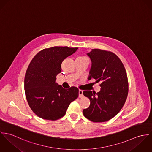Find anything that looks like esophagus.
<instances>
[{"label":"esophagus","mask_w":152,"mask_h":152,"mask_svg":"<svg viewBox=\"0 0 152 152\" xmlns=\"http://www.w3.org/2000/svg\"><path fill=\"white\" fill-rule=\"evenodd\" d=\"M79 97L80 98H82L83 97V91L81 90H79Z\"/></svg>","instance_id":"obj_1"}]
</instances>
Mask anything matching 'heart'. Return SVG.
I'll list each match as a JSON object with an SVG mask.
<instances>
[{
	"label": "heart",
	"instance_id": "1",
	"mask_svg": "<svg viewBox=\"0 0 152 152\" xmlns=\"http://www.w3.org/2000/svg\"><path fill=\"white\" fill-rule=\"evenodd\" d=\"M80 57H84V56H80Z\"/></svg>",
	"mask_w": 152,
	"mask_h": 152
}]
</instances>
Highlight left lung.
Returning a JSON list of instances; mask_svg holds the SVG:
<instances>
[{
  "mask_svg": "<svg viewBox=\"0 0 152 152\" xmlns=\"http://www.w3.org/2000/svg\"><path fill=\"white\" fill-rule=\"evenodd\" d=\"M87 55L91 62L88 80L100 82L101 90L96 93L85 90L90 105L83 110V115L94 122L107 121L120 111L128 93L127 75L123 64L114 53L99 49L92 50Z\"/></svg>",
  "mask_w": 152,
  "mask_h": 152,
  "instance_id": "8db88e82",
  "label": "left lung"
}]
</instances>
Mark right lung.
<instances>
[{"instance_id":"1","label":"right lung","mask_w":152,"mask_h":152,"mask_svg":"<svg viewBox=\"0 0 152 152\" xmlns=\"http://www.w3.org/2000/svg\"><path fill=\"white\" fill-rule=\"evenodd\" d=\"M78 48L54 47L39 52L31 61L24 78L26 97L32 111L39 117L56 120L66 114L71 102L79 96V89H68L55 82L62 72L61 64Z\"/></svg>"}]
</instances>
